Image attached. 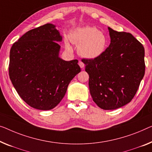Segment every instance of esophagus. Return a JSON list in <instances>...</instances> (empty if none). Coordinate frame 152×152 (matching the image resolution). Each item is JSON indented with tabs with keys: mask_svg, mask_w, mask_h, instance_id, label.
Segmentation results:
<instances>
[{
	"mask_svg": "<svg viewBox=\"0 0 152 152\" xmlns=\"http://www.w3.org/2000/svg\"><path fill=\"white\" fill-rule=\"evenodd\" d=\"M78 65H79V66H80V67H81V68H83V67H85V64H84V63H83L82 61H80V62H79Z\"/></svg>",
	"mask_w": 152,
	"mask_h": 152,
	"instance_id": "esophagus-1",
	"label": "esophagus"
}]
</instances>
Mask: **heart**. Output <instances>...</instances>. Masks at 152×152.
<instances>
[{"label":"heart","instance_id":"b5f03b06","mask_svg":"<svg viewBox=\"0 0 152 152\" xmlns=\"http://www.w3.org/2000/svg\"><path fill=\"white\" fill-rule=\"evenodd\" d=\"M69 39L72 43L78 46V54L88 59L99 57L104 53L107 46V38L105 35L93 26L76 28L70 33ZM65 46L69 50H72L67 40H65Z\"/></svg>","mask_w":152,"mask_h":152}]
</instances>
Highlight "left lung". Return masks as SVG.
Segmentation results:
<instances>
[{"instance_id":"obj_1","label":"left lung","mask_w":152,"mask_h":152,"mask_svg":"<svg viewBox=\"0 0 152 152\" xmlns=\"http://www.w3.org/2000/svg\"><path fill=\"white\" fill-rule=\"evenodd\" d=\"M110 44L93 59L83 58L89 76L93 100L104 110H114L134 98L145 69V49L132 34L108 28Z\"/></svg>"}]
</instances>
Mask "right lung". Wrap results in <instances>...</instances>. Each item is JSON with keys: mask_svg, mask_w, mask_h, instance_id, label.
Wrapping results in <instances>:
<instances>
[{"mask_svg": "<svg viewBox=\"0 0 152 152\" xmlns=\"http://www.w3.org/2000/svg\"><path fill=\"white\" fill-rule=\"evenodd\" d=\"M53 24L24 34L10 50L9 74L25 102L36 109H53L61 101L67 87L80 72L78 61L58 56L62 36Z\"/></svg>", "mask_w": 152, "mask_h": 152, "instance_id": "right-lung-1", "label": "right lung"}]
</instances>
